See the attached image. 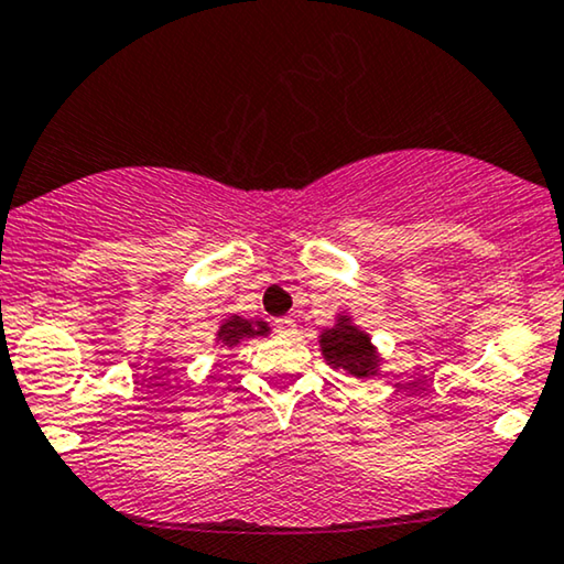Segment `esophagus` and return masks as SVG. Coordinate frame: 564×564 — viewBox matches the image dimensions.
Wrapping results in <instances>:
<instances>
[{"label":"esophagus","mask_w":564,"mask_h":564,"mask_svg":"<svg viewBox=\"0 0 564 564\" xmlns=\"http://www.w3.org/2000/svg\"><path fill=\"white\" fill-rule=\"evenodd\" d=\"M275 332H279L281 337H296V322L293 319H279L275 322Z\"/></svg>","instance_id":"1"}]
</instances>
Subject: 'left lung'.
Instances as JSON below:
<instances>
[{
  "label": "left lung",
  "mask_w": 564,
  "mask_h": 564,
  "mask_svg": "<svg viewBox=\"0 0 564 564\" xmlns=\"http://www.w3.org/2000/svg\"><path fill=\"white\" fill-rule=\"evenodd\" d=\"M319 350L329 368L343 370L350 378L368 380L383 372L380 368H383L386 358L368 332L360 324H355L350 312L337 314L335 324L319 332Z\"/></svg>",
  "instance_id": "left-lung-1"
}]
</instances>
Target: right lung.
Instances as JSON below:
<instances>
[{"label":"right lung","instance_id":"right-lung-1","mask_svg":"<svg viewBox=\"0 0 564 564\" xmlns=\"http://www.w3.org/2000/svg\"><path fill=\"white\" fill-rule=\"evenodd\" d=\"M271 335V324L263 319H245L240 314L221 316L214 329V345L219 350H235L242 343H248L252 337H268Z\"/></svg>","mask_w":564,"mask_h":564}]
</instances>
